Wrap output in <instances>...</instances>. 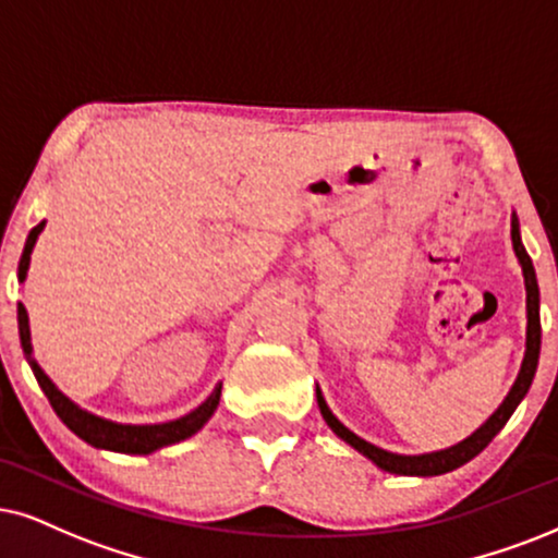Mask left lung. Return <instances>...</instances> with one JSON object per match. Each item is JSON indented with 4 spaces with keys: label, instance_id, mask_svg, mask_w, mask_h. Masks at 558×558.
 <instances>
[{
    "label": "left lung",
    "instance_id": "obj_1",
    "mask_svg": "<svg viewBox=\"0 0 558 558\" xmlns=\"http://www.w3.org/2000/svg\"><path fill=\"white\" fill-rule=\"evenodd\" d=\"M510 223H512V229H510L512 250H514V257H518L520 267H523V278H525V316H527L525 355H523V363H520V373H518V378H514L512 389L507 391L502 404L492 412V417L486 420L482 427L474 429L469 437H463V440L456 442V446L433 450V453H417V456L391 453V450L373 446V442L363 440L361 435L352 433L350 427H344L342 422L331 414L327 401H324L322 389L316 386V404H319L322 417L329 425L331 433L340 437V440L348 442V446L355 448L357 453L368 458L371 463H376L380 471H389V474H397V476H440L458 466H463V463H469L471 458L478 456L486 446H489L492 437H495L499 429L507 425V420L512 417V412L518 409L520 401L525 399L527 389H531L535 368H538V355H541V293H538V280H535V267L531 263V257H527L523 239H520V221H518V214H514V210H512Z\"/></svg>",
    "mask_w": 558,
    "mask_h": 558
}]
</instances>
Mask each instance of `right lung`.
<instances>
[{
  "mask_svg": "<svg viewBox=\"0 0 558 558\" xmlns=\"http://www.w3.org/2000/svg\"><path fill=\"white\" fill-rule=\"evenodd\" d=\"M46 221H40L31 234H27L23 257H20L17 265V280L25 283L27 267H31V255L33 246L38 242L40 231H44ZM17 329H20V344H23V352L31 363V368L38 378V386L51 401L53 412L59 414L63 425L72 429L74 435H80L84 442L100 448V450H116V453H129V456H149L154 450L174 446V442L187 440L193 437L197 429H201L206 422L214 417L218 401H221V380L216 384V389L210 391V397L197 404L193 412H187L185 417H178L172 422H159V425H125V422H112L105 417H97V414L87 412L80 404H74L72 399L63 393L59 386L53 384L51 378L46 376V371L40 368L38 361L33 357V342H31V319H27V308L23 303H17Z\"/></svg>",
  "mask_w": 558,
  "mask_h": 558,
  "instance_id": "obj_1",
  "label": "right lung"
}]
</instances>
